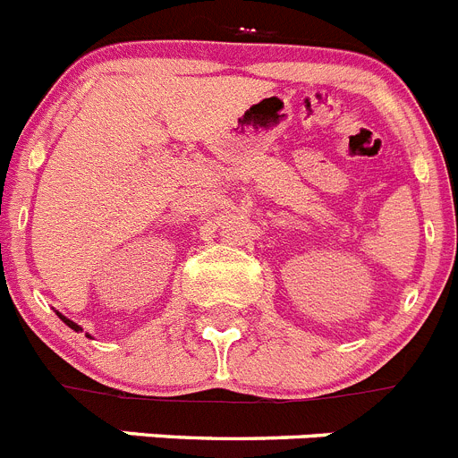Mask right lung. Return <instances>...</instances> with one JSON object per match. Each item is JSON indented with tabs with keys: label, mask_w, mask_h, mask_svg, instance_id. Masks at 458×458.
<instances>
[{
	"label": "right lung",
	"mask_w": 458,
	"mask_h": 458,
	"mask_svg": "<svg viewBox=\"0 0 458 458\" xmlns=\"http://www.w3.org/2000/svg\"><path fill=\"white\" fill-rule=\"evenodd\" d=\"M56 317L62 318V321H64V323H66V326H68V327H71V330H75V333H80V330H82V327H80V326H78V323H75V321H71V318H66V317H64V314H59V311H56Z\"/></svg>",
	"instance_id": "right-lung-1"
}]
</instances>
